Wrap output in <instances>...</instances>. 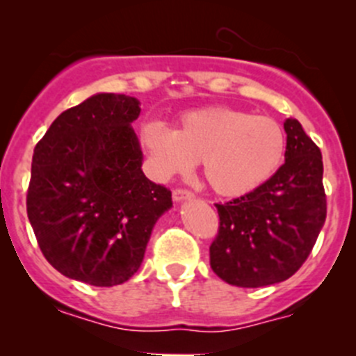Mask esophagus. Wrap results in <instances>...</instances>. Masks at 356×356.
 <instances>
[{"instance_id":"1","label":"esophagus","mask_w":356,"mask_h":356,"mask_svg":"<svg viewBox=\"0 0 356 356\" xmlns=\"http://www.w3.org/2000/svg\"><path fill=\"white\" fill-rule=\"evenodd\" d=\"M172 196H174V201H184V200H191L193 193L188 191V189H174Z\"/></svg>"}]
</instances>
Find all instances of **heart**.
<instances>
[{
	"label": "heart",
	"mask_w": 356,
	"mask_h": 356,
	"mask_svg": "<svg viewBox=\"0 0 356 356\" xmlns=\"http://www.w3.org/2000/svg\"><path fill=\"white\" fill-rule=\"evenodd\" d=\"M141 141L158 177L188 174L201 161L204 182L222 198L257 191L286 158V132L275 118L231 106L188 111L175 131L149 122Z\"/></svg>",
	"instance_id": "heart-1"
}]
</instances>
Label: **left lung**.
Segmentation results:
<instances>
[{
    "label": "left lung",
    "instance_id": "1",
    "mask_svg": "<svg viewBox=\"0 0 356 356\" xmlns=\"http://www.w3.org/2000/svg\"><path fill=\"white\" fill-rule=\"evenodd\" d=\"M286 161L261 188L224 204L210 246L211 270L227 284L261 288L289 279L310 254L327 213L318 146L286 118Z\"/></svg>",
    "mask_w": 356,
    "mask_h": 356
}]
</instances>
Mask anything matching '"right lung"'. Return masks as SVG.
I'll return each mask as SVG.
<instances>
[{
	"label": "right lung",
	"mask_w": 356,
	"mask_h": 356,
	"mask_svg": "<svg viewBox=\"0 0 356 356\" xmlns=\"http://www.w3.org/2000/svg\"><path fill=\"white\" fill-rule=\"evenodd\" d=\"M141 103L98 92L55 118L32 155L27 215L46 260L65 277L99 288L141 267L172 193L141 170L132 122Z\"/></svg>",
	"instance_id": "1"
}]
</instances>
